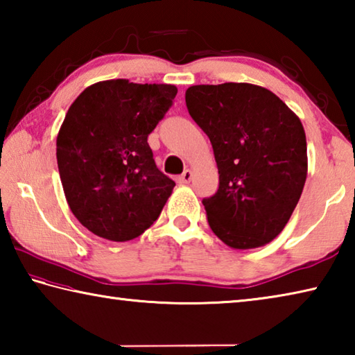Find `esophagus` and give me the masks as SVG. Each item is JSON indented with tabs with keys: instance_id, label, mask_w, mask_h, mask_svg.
I'll list each match as a JSON object with an SVG mask.
<instances>
[{
	"instance_id": "34e87169",
	"label": "esophagus",
	"mask_w": 355,
	"mask_h": 355,
	"mask_svg": "<svg viewBox=\"0 0 355 355\" xmlns=\"http://www.w3.org/2000/svg\"><path fill=\"white\" fill-rule=\"evenodd\" d=\"M192 180V171L191 169H186L182 175H180L178 178H177V182L180 183V184H188L189 182Z\"/></svg>"
}]
</instances>
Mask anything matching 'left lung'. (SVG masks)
I'll return each instance as SVG.
<instances>
[{"label":"left lung","instance_id":"1","mask_svg":"<svg viewBox=\"0 0 355 355\" xmlns=\"http://www.w3.org/2000/svg\"><path fill=\"white\" fill-rule=\"evenodd\" d=\"M186 106L213 146L219 189L203 199L208 224L232 249L271 243L290 220L307 178L299 117L268 89L249 83L199 84Z\"/></svg>","mask_w":355,"mask_h":355}]
</instances>
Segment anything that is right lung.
Segmentation results:
<instances>
[{"mask_svg": "<svg viewBox=\"0 0 355 355\" xmlns=\"http://www.w3.org/2000/svg\"><path fill=\"white\" fill-rule=\"evenodd\" d=\"M177 95L173 84L107 80L84 89L56 139L65 199L100 238L130 241L158 219L175 182L155 164L147 137Z\"/></svg>", "mask_w": 355, "mask_h": 355, "instance_id": "right-lung-1", "label": "right lung"}]
</instances>
